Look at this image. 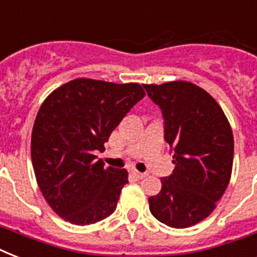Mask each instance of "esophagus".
Segmentation results:
<instances>
[{"instance_id":"1","label":"esophagus","mask_w":257,"mask_h":257,"mask_svg":"<svg viewBox=\"0 0 257 257\" xmlns=\"http://www.w3.org/2000/svg\"><path fill=\"white\" fill-rule=\"evenodd\" d=\"M132 175L136 177V179H144V177H147V173H144V172H139V171H132Z\"/></svg>"}]
</instances>
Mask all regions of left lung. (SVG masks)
Returning a JSON list of instances; mask_svg holds the SVG:
<instances>
[{
    "label": "left lung",
    "mask_w": 257,
    "mask_h": 257,
    "mask_svg": "<svg viewBox=\"0 0 257 257\" xmlns=\"http://www.w3.org/2000/svg\"><path fill=\"white\" fill-rule=\"evenodd\" d=\"M161 109L164 140L175 169L149 197V209L172 228H188L211 215L225 192L233 164V135L223 109L187 81L143 85Z\"/></svg>",
    "instance_id": "1"
}]
</instances>
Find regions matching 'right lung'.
Returning <instances> with one entry per match:
<instances>
[{"label": "right lung", "instance_id": "add662e5", "mask_svg": "<svg viewBox=\"0 0 257 257\" xmlns=\"http://www.w3.org/2000/svg\"><path fill=\"white\" fill-rule=\"evenodd\" d=\"M145 96L139 84L77 78L56 89L38 110L32 133V163L52 209L76 225L114 212L128 172L105 167L104 152L126 113Z\"/></svg>", "mask_w": 257, "mask_h": 257}]
</instances>
